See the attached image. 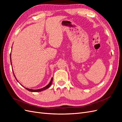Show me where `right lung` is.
Segmentation results:
<instances>
[{
    "mask_svg": "<svg viewBox=\"0 0 122 122\" xmlns=\"http://www.w3.org/2000/svg\"><path fill=\"white\" fill-rule=\"evenodd\" d=\"M10 60L11 65H12V60H11V53H10ZM12 70H13V74H14V75L15 77V78H16V80L17 81H18V82H19V81H18V80L17 79V78H16V77L15 75V74H14V71H13V67H12ZM52 80H53V78L52 77V78H51V80H50V82L48 83V84H47V86H45V87H43V88H40V89H38V90H33V89H30V88H26V87H24V86H22V85L21 84H20L19 82V83L22 86H23L24 88H25L27 90H28V91H29V92H41V91H44V90H45L47 89V88H48L51 85V84H52Z\"/></svg>",
    "mask_w": 122,
    "mask_h": 122,
    "instance_id": "1",
    "label": "right lung"
}]
</instances>
